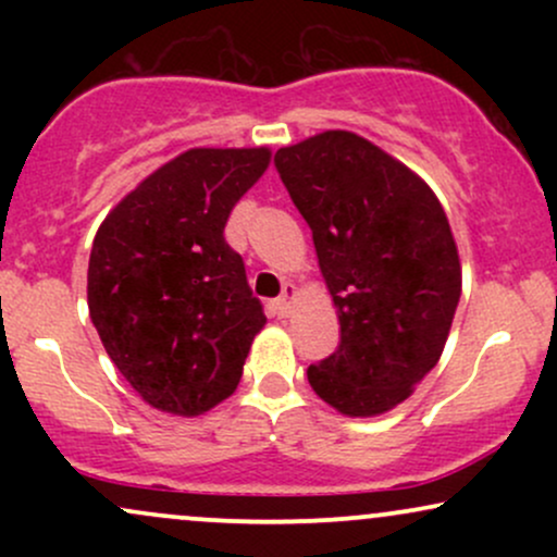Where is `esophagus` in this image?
Returning <instances> with one entry per match:
<instances>
[{"instance_id":"obj_1","label":"esophagus","mask_w":557,"mask_h":557,"mask_svg":"<svg viewBox=\"0 0 557 557\" xmlns=\"http://www.w3.org/2000/svg\"><path fill=\"white\" fill-rule=\"evenodd\" d=\"M296 296H298V287L293 283H285L283 293H280V298H277V304H274V309H277L280 317L290 314V306H293V300H296Z\"/></svg>"}]
</instances>
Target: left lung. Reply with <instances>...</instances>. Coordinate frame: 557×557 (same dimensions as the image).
Returning a JSON list of instances; mask_svg holds the SVG:
<instances>
[{
  "label": "left lung",
  "instance_id": "8db88e82",
  "mask_svg": "<svg viewBox=\"0 0 557 557\" xmlns=\"http://www.w3.org/2000/svg\"><path fill=\"white\" fill-rule=\"evenodd\" d=\"M274 168L314 238L341 345L309 385L343 417L400 406L437 367L461 298L443 203L411 168L350 131L283 146Z\"/></svg>",
  "mask_w": 557,
  "mask_h": 557
}]
</instances>
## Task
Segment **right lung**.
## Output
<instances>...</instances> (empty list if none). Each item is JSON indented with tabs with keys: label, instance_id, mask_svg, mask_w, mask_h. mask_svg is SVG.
Instances as JSON below:
<instances>
[{
	"label": "right lung",
	"instance_id": "right-lung-1",
	"mask_svg": "<svg viewBox=\"0 0 557 557\" xmlns=\"http://www.w3.org/2000/svg\"><path fill=\"white\" fill-rule=\"evenodd\" d=\"M270 159L267 146L183 151L96 230L88 314L120 374L159 411L201 417L230 398L264 330L225 225Z\"/></svg>",
	"mask_w": 557,
	"mask_h": 557
}]
</instances>
